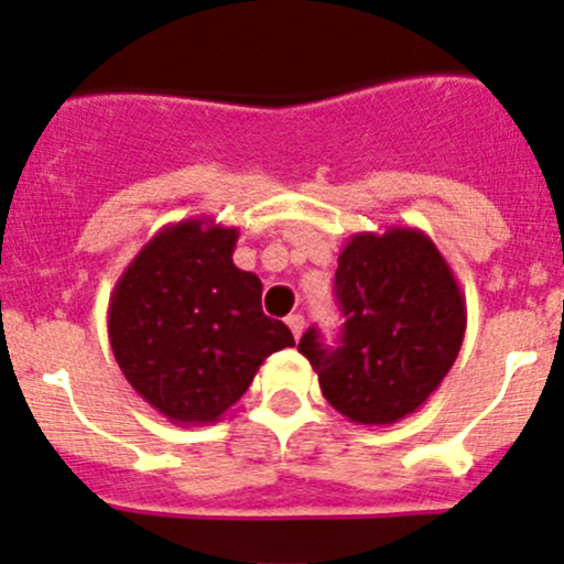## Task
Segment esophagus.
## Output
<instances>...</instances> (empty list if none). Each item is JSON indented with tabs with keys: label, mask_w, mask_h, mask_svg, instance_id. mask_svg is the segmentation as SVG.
Listing matches in <instances>:
<instances>
[{
	"label": "esophagus",
	"mask_w": 564,
	"mask_h": 564,
	"mask_svg": "<svg viewBox=\"0 0 564 564\" xmlns=\"http://www.w3.org/2000/svg\"><path fill=\"white\" fill-rule=\"evenodd\" d=\"M286 324H289V329H292L294 337H300L302 329H305V318H302L300 313H294V316H289Z\"/></svg>",
	"instance_id": "obj_1"
}]
</instances>
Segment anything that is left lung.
<instances>
[{
    "label": "left lung",
    "instance_id": "obj_1",
    "mask_svg": "<svg viewBox=\"0 0 564 564\" xmlns=\"http://www.w3.org/2000/svg\"><path fill=\"white\" fill-rule=\"evenodd\" d=\"M335 294L346 316L340 346H324L316 329L297 346L329 405L367 426L416 413L452 370L467 324L443 253L422 229L357 232L337 259Z\"/></svg>",
    "mask_w": 564,
    "mask_h": 564
}]
</instances>
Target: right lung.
<instances>
[{
  "label": "right lung",
  "instance_id": "1",
  "mask_svg": "<svg viewBox=\"0 0 564 564\" xmlns=\"http://www.w3.org/2000/svg\"><path fill=\"white\" fill-rule=\"evenodd\" d=\"M235 227L186 218L159 229L110 294L108 337L123 378L170 422L213 424L270 354L294 346L262 313V281L232 262Z\"/></svg>",
  "mask_w": 564,
  "mask_h": 564
}]
</instances>
